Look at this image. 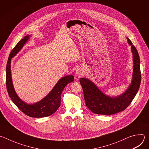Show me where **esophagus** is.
Here are the masks:
<instances>
[{"instance_id":"34e87169","label":"esophagus","mask_w":149,"mask_h":149,"mask_svg":"<svg viewBox=\"0 0 149 149\" xmlns=\"http://www.w3.org/2000/svg\"><path fill=\"white\" fill-rule=\"evenodd\" d=\"M84 75V71L82 68H78L77 69L76 71H75V75L76 77H78V78H80L81 77H82L83 75Z\"/></svg>"}]
</instances>
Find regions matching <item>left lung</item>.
<instances>
[{
	"instance_id": "obj_1",
	"label": "left lung",
	"mask_w": 149,
	"mask_h": 149,
	"mask_svg": "<svg viewBox=\"0 0 149 149\" xmlns=\"http://www.w3.org/2000/svg\"><path fill=\"white\" fill-rule=\"evenodd\" d=\"M127 39L133 55V71L132 82L123 93L117 96H110L104 93L94 82L87 78L79 79L87 107L94 114L111 115L124 111L139 91L141 82L139 55L132 41L128 38Z\"/></svg>"
}]
</instances>
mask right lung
<instances>
[{
    "mask_svg": "<svg viewBox=\"0 0 149 149\" xmlns=\"http://www.w3.org/2000/svg\"><path fill=\"white\" fill-rule=\"evenodd\" d=\"M31 37V35H27L20 40L9 55L6 65V88L12 101L20 111L31 117L42 118L52 115L58 109L61 105V94L67 85L74 81V76L70 75L60 78L52 90L38 102L29 104L20 99L13 87L11 74V59L22 49Z\"/></svg>",
    "mask_w": 149,
    "mask_h": 149,
    "instance_id": "add662e5",
    "label": "right lung"
}]
</instances>
